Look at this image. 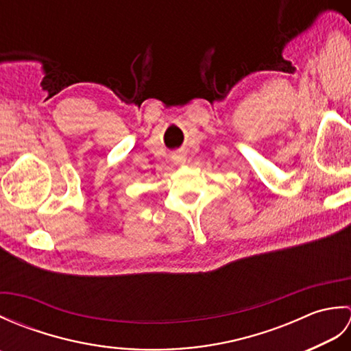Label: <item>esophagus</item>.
Instances as JSON below:
<instances>
[{
	"instance_id": "esophagus-1",
	"label": "esophagus",
	"mask_w": 351,
	"mask_h": 351,
	"mask_svg": "<svg viewBox=\"0 0 351 351\" xmlns=\"http://www.w3.org/2000/svg\"><path fill=\"white\" fill-rule=\"evenodd\" d=\"M173 160H175L176 164H184L185 162V155L184 154H176L173 156Z\"/></svg>"
}]
</instances>
